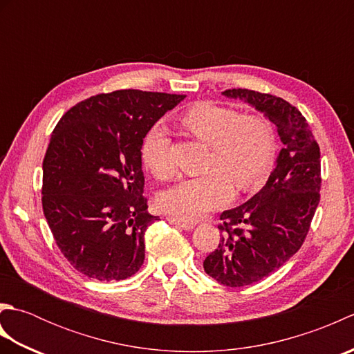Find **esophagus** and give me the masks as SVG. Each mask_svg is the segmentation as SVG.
Wrapping results in <instances>:
<instances>
[{
  "instance_id": "obj_1",
  "label": "esophagus",
  "mask_w": 354,
  "mask_h": 354,
  "mask_svg": "<svg viewBox=\"0 0 354 354\" xmlns=\"http://www.w3.org/2000/svg\"><path fill=\"white\" fill-rule=\"evenodd\" d=\"M165 219H167V222H169V223H171V225H176V227L183 228V230H185V231H190V230H193V228H194V223H193V222H189V221H181V219H178V217L167 216V217H165Z\"/></svg>"
}]
</instances>
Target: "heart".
<instances>
[{"instance_id":"obj_1","label":"heart","mask_w":354,"mask_h":354,"mask_svg":"<svg viewBox=\"0 0 354 354\" xmlns=\"http://www.w3.org/2000/svg\"><path fill=\"white\" fill-rule=\"evenodd\" d=\"M181 124L209 146L207 173L164 190L158 196L162 212L184 221L198 219L227 204L234 193L232 185L251 192L266 181L277 156V133L266 117L201 102L184 112ZM170 147L169 135L160 126L142 142V162L156 178L173 175Z\"/></svg>"}]
</instances>
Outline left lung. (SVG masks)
<instances>
[{
	"instance_id": "8db88e82",
	"label": "left lung",
	"mask_w": 354,
	"mask_h": 354,
	"mask_svg": "<svg viewBox=\"0 0 354 354\" xmlns=\"http://www.w3.org/2000/svg\"><path fill=\"white\" fill-rule=\"evenodd\" d=\"M263 112L283 149L265 187L221 214V243L204 260L217 283L242 288L275 272L303 246L319 204L321 153L301 112L281 97L251 89L222 93Z\"/></svg>"
}]
</instances>
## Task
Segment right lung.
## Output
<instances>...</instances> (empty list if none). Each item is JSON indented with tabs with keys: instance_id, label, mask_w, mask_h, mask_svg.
Returning <instances> with one entry per match:
<instances>
[{
	"instance_id": "obj_1",
	"label": "right lung",
	"mask_w": 354,
	"mask_h": 354,
	"mask_svg": "<svg viewBox=\"0 0 354 354\" xmlns=\"http://www.w3.org/2000/svg\"><path fill=\"white\" fill-rule=\"evenodd\" d=\"M185 95L118 89L74 104L42 162V208L70 265L99 281L132 277L158 221L142 196V138Z\"/></svg>"
}]
</instances>
